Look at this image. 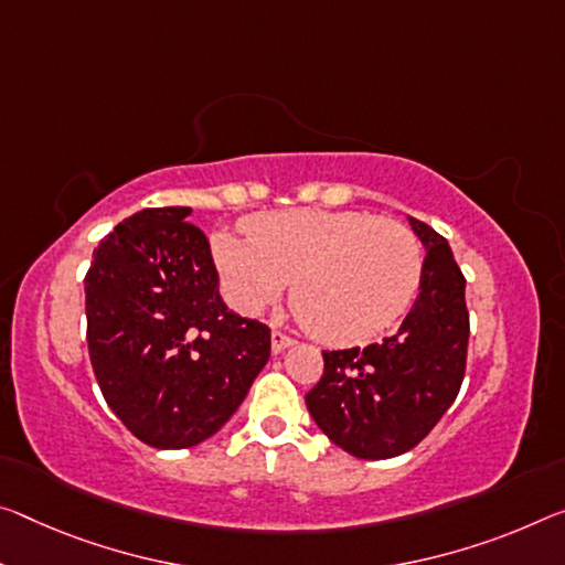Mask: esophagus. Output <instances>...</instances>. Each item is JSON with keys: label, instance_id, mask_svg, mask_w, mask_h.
<instances>
[{"label": "esophagus", "instance_id": "esophagus-1", "mask_svg": "<svg viewBox=\"0 0 565 565\" xmlns=\"http://www.w3.org/2000/svg\"><path fill=\"white\" fill-rule=\"evenodd\" d=\"M291 344H294V339H291V337H286L284 331H279V329H274V331H271V349H274L276 354L284 352V349H289Z\"/></svg>", "mask_w": 565, "mask_h": 565}]
</instances>
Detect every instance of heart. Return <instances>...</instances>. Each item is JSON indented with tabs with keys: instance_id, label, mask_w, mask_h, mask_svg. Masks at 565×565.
I'll use <instances>...</instances> for the list:
<instances>
[{
	"instance_id": "heart-1",
	"label": "heart",
	"mask_w": 565,
	"mask_h": 565,
	"mask_svg": "<svg viewBox=\"0 0 565 565\" xmlns=\"http://www.w3.org/2000/svg\"><path fill=\"white\" fill-rule=\"evenodd\" d=\"M218 231L213 262L228 297L258 315L284 297L327 344H364L405 315L423 281V244L407 223L364 211L286 209Z\"/></svg>"
}]
</instances>
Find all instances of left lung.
<instances>
[{"instance_id":"8db88e82","label":"left lung","mask_w":565,"mask_h":565,"mask_svg":"<svg viewBox=\"0 0 565 565\" xmlns=\"http://www.w3.org/2000/svg\"><path fill=\"white\" fill-rule=\"evenodd\" d=\"M425 246L419 294L392 337L324 354V374L307 395L309 415L344 452L395 458L425 440L458 397L468 362L465 276L450 244L409 218Z\"/></svg>"}]
</instances>
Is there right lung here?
<instances>
[{"label": "right lung", "instance_id": "obj_1", "mask_svg": "<svg viewBox=\"0 0 565 565\" xmlns=\"http://www.w3.org/2000/svg\"><path fill=\"white\" fill-rule=\"evenodd\" d=\"M191 209H142L85 276L87 349L103 397L140 443L193 447L228 423L271 354V329L228 311Z\"/></svg>", "mask_w": 565, "mask_h": 565}]
</instances>
